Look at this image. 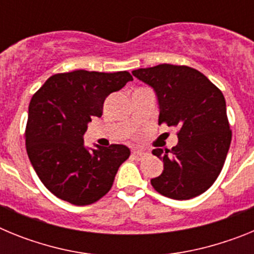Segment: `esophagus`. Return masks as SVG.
Returning a JSON list of instances; mask_svg holds the SVG:
<instances>
[{
	"label": "esophagus",
	"mask_w": 254,
	"mask_h": 254,
	"mask_svg": "<svg viewBox=\"0 0 254 254\" xmlns=\"http://www.w3.org/2000/svg\"><path fill=\"white\" fill-rule=\"evenodd\" d=\"M145 155V152L141 151V150H132V156L134 159H141Z\"/></svg>",
	"instance_id": "1"
}]
</instances>
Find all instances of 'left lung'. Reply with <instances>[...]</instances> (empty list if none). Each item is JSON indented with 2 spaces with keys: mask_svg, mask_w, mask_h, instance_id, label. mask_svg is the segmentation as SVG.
<instances>
[{
  "mask_svg": "<svg viewBox=\"0 0 254 254\" xmlns=\"http://www.w3.org/2000/svg\"><path fill=\"white\" fill-rule=\"evenodd\" d=\"M132 75L154 89L159 125L178 128V143L172 150H152L164 163L152 187L173 199L199 196L219 177L232 142L223 93L188 66L164 64L134 69Z\"/></svg>",
  "mask_w": 254,
  "mask_h": 254,
  "instance_id": "left-lung-1",
  "label": "left lung"
}]
</instances>
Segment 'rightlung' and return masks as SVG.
Masks as SVG:
<instances>
[{
	"label": "right lung",
	"mask_w": 254,
	"mask_h": 254,
	"mask_svg": "<svg viewBox=\"0 0 254 254\" xmlns=\"http://www.w3.org/2000/svg\"><path fill=\"white\" fill-rule=\"evenodd\" d=\"M132 80L127 71L76 69L51 76L33 95L26 151L42 183L58 198L90 205L112 188L131 151L125 145L87 149L84 134L91 117H102L105 98Z\"/></svg>",
	"instance_id": "obj_1"
}]
</instances>
